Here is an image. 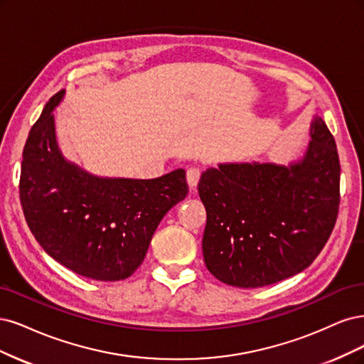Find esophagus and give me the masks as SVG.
Listing matches in <instances>:
<instances>
[{
	"instance_id": "1",
	"label": "esophagus",
	"mask_w": 364,
	"mask_h": 364,
	"mask_svg": "<svg viewBox=\"0 0 364 364\" xmlns=\"http://www.w3.org/2000/svg\"><path fill=\"white\" fill-rule=\"evenodd\" d=\"M199 177H201V171H199V168H189L187 169V183H189V186L192 187H196L198 181H199Z\"/></svg>"
}]
</instances>
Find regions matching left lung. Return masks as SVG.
<instances>
[{"label":"left lung","mask_w":364,"mask_h":364,"mask_svg":"<svg viewBox=\"0 0 364 364\" xmlns=\"http://www.w3.org/2000/svg\"><path fill=\"white\" fill-rule=\"evenodd\" d=\"M340 163L321 116L304 154L278 163H220L198 183L207 224L203 254L210 274L234 287L278 283L309 267L334 228Z\"/></svg>","instance_id":"obj_1"}]
</instances>
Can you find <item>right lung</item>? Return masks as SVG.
<instances>
[{"mask_svg": "<svg viewBox=\"0 0 364 364\" xmlns=\"http://www.w3.org/2000/svg\"><path fill=\"white\" fill-rule=\"evenodd\" d=\"M63 97L60 90L46 102L22 152L26 220L45 252L73 272L125 279L144 262L163 216L187 196L186 172L152 180L100 177L69 161L57 144L53 114Z\"/></svg>", "mask_w": 364, "mask_h": 364, "instance_id": "obj_1", "label": "right lung"}]
</instances>
